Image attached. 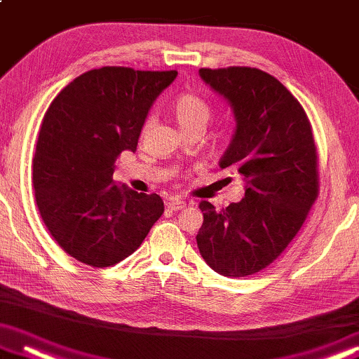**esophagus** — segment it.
I'll return each instance as SVG.
<instances>
[{
	"label": "esophagus",
	"mask_w": 359,
	"mask_h": 359,
	"mask_svg": "<svg viewBox=\"0 0 359 359\" xmlns=\"http://www.w3.org/2000/svg\"><path fill=\"white\" fill-rule=\"evenodd\" d=\"M185 206H187V203L182 201V200H170L168 203V208L170 211H180V210H184Z\"/></svg>",
	"instance_id": "34e87169"
}]
</instances>
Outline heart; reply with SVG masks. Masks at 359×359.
<instances>
[{"instance_id": "1", "label": "heart", "mask_w": 359, "mask_h": 359, "mask_svg": "<svg viewBox=\"0 0 359 359\" xmlns=\"http://www.w3.org/2000/svg\"><path fill=\"white\" fill-rule=\"evenodd\" d=\"M172 112L179 127L185 133L194 130V128H205L208 121L211 119V106L208 104L206 100L195 93H184L180 95L172 104ZM153 119L148 117L143 124V133L148 132L151 127Z\"/></svg>"}]
</instances>
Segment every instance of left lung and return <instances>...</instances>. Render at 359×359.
Listing matches in <instances>:
<instances>
[{
    "label": "left lung",
    "instance_id": "left-lung-1",
    "mask_svg": "<svg viewBox=\"0 0 359 359\" xmlns=\"http://www.w3.org/2000/svg\"><path fill=\"white\" fill-rule=\"evenodd\" d=\"M224 96L235 133L221 159L245 180V196L217 211L201 201L198 250L226 277L263 271L279 258L319 194L318 149L303 106L276 77L256 67L200 69Z\"/></svg>",
    "mask_w": 359,
    "mask_h": 359
}]
</instances>
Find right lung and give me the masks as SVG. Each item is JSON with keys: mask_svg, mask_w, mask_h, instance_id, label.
<instances>
[{"mask_svg": "<svg viewBox=\"0 0 359 359\" xmlns=\"http://www.w3.org/2000/svg\"><path fill=\"white\" fill-rule=\"evenodd\" d=\"M177 71L108 66L74 79L43 117L34 190L43 222L80 263L114 266L132 255L164 212L156 194L112 180L124 149L135 151L148 111Z\"/></svg>", "mask_w": 359, "mask_h": 359, "instance_id": "1", "label": "right lung"}]
</instances>
